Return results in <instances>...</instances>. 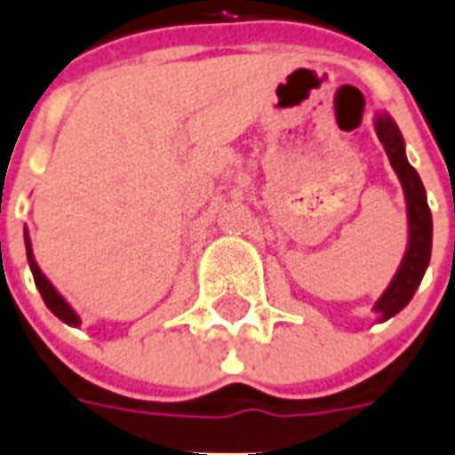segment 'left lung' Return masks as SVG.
Instances as JSON below:
<instances>
[{
  "instance_id": "1",
  "label": "left lung",
  "mask_w": 455,
  "mask_h": 455,
  "mask_svg": "<svg viewBox=\"0 0 455 455\" xmlns=\"http://www.w3.org/2000/svg\"><path fill=\"white\" fill-rule=\"evenodd\" d=\"M374 125L376 135H379L383 149L390 158V165L400 177L409 217V243L404 259H402L395 278L390 280V285L386 287V291L379 297L374 306V311L379 313V323H386L411 301L413 291L419 290L420 280L426 275L432 252V215L430 208H427L426 187L420 182L419 172L407 161L404 138H402L397 124L387 114H376Z\"/></svg>"
}]
</instances>
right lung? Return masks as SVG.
Returning a JSON list of instances; mask_svg holds the SVG:
<instances>
[{"label":"right lung","instance_id":"add662e5","mask_svg":"<svg viewBox=\"0 0 455 455\" xmlns=\"http://www.w3.org/2000/svg\"><path fill=\"white\" fill-rule=\"evenodd\" d=\"M25 250H28V261H29V271H32V275H35V285L36 290H39V294H42L44 304L48 306V311L53 313L55 317H60L62 323L69 324V327H79L81 324V317L74 313L72 306L65 301V297H62L60 291L55 290L53 285H51V280L46 278L42 273V268L36 266L35 261V254H32V243H29V235H28V228H25Z\"/></svg>","mask_w":455,"mask_h":455}]
</instances>
